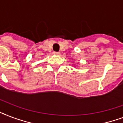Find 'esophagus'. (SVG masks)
Listing matches in <instances>:
<instances>
[{
  "mask_svg": "<svg viewBox=\"0 0 123 123\" xmlns=\"http://www.w3.org/2000/svg\"><path fill=\"white\" fill-rule=\"evenodd\" d=\"M54 55H60V52H54Z\"/></svg>",
  "mask_w": 123,
  "mask_h": 123,
  "instance_id": "esophagus-1",
  "label": "esophagus"
}]
</instances>
